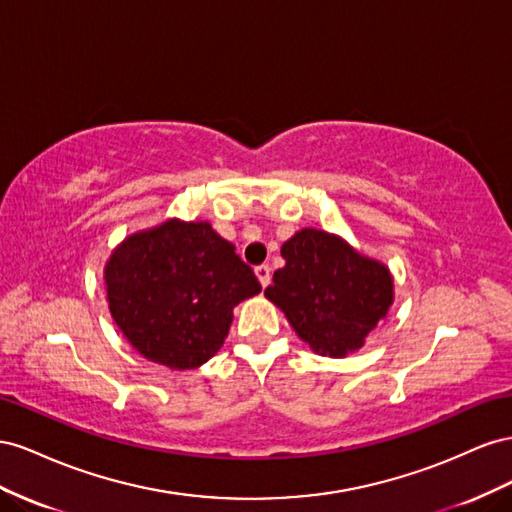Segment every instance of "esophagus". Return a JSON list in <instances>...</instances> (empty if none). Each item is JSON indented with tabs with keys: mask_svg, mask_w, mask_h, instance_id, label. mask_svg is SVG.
Instances as JSON below:
<instances>
[{
	"mask_svg": "<svg viewBox=\"0 0 512 512\" xmlns=\"http://www.w3.org/2000/svg\"><path fill=\"white\" fill-rule=\"evenodd\" d=\"M255 276L259 279L261 287H268V285H270V279H272L270 266H268V264H261V266H257V268H255Z\"/></svg>",
	"mask_w": 512,
	"mask_h": 512,
	"instance_id": "1",
	"label": "esophagus"
}]
</instances>
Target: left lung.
<instances>
[{"label": "left lung", "mask_w": 512, "mask_h": 512, "mask_svg": "<svg viewBox=\"0 0 512 512\" xmlns=\"http://www.w3.org/2000/svg\"><path fill=\"white\" fill-rule=\"evenodd\" d=\"M281 255L285 266L274 272L266 298L315 354L337 358L356 352L386 319L394 283L382 261L311 227L294 233Z\"/></svg>", "instance_id": "left-lung-1"}]
</instances>
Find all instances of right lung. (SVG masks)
<instances>
[{
	"label": "right lung",
	"mask_w": 512,
	"mask_h": 512,
	"mask_svg": "<svg viewBox=\"0 0 512 512\" xmlns=\"http://www.w3.org/2000/svg\"><path fill=\"white\" fill-rule=\"evenodd\" d=\"M105 285L128 343L173 371L208 362L225 343L233 306L261 291L210 223L178 218L128 236L107 261Z\"/></svg>",
	"instance_id": "right-lung-1"
}]
</instances>
